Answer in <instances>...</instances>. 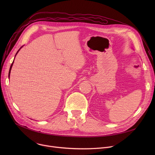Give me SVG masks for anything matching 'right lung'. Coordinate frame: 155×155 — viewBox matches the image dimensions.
Segmentation results:
<instances>
[{
  "label": "right lung",
  "mask_w": 155,
  "mask_h": 155,
  "mask_svg": "<svg viewBox=\"0 0 155 155\" xmlns=\"http://www.w3.org/2000/svg\"><path fill=\"white\" fill-rule=\"evenodd\" d=\"M22 46H21V48H22ZM21 48H20V49H21ZM20 49H19V50H18V52H17V53H16V54H15V56H16V54H18V52H19V50H20ZM14 61H13V62H12V64H11V67H10V70H9V77H10V73H11V68H12V65H13V63H14Z\"/></svg>",
  "instance_id": "right-lung-1"
}]
</instances>
